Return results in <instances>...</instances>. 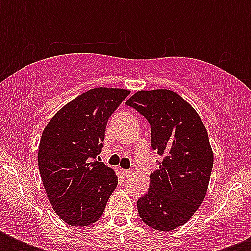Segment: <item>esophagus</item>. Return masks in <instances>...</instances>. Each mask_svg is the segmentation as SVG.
<instances>
[{
  "mask_svg": "<svg viewBox=\"0 0 251 251\" xmlns=\"http://www.w3.org/2000/svg\"><path fill=\"white\" fill-rule=\"evenodd\" d=\"M120 172H121V175L124 176V177H129V176L131 175V171H130V169H120Z\"/></svg>",
  "mask_w": 251,
  "mask_h": 251,
  "instance_id": "34e87169",
  "label": "esophagus"
}]
</instances>
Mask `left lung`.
Returning a JSON list of instances; mask_svg holds the SVG:
<instances>
[{
  "label": "left lung",
  "instance_id": "obj_1",
  "mask_svg": "<svg viewBox=\"0 0 251 251\" xmlns=\"http://www.w3.org/2000/svg\"><path fill=\"white\" fill-rule=\"evenodd\" d=\"M151 125L152 149L163 156L138 199L139 216L156 230H173L189 220L206 197L214 152L206 126L193 106L171 90L138 91L126 101Z\"/></svg>",
  "mask_w": 251,
  "mask_h": 251
}]
</instances>
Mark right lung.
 <instances>
[{
	"label": "right lung",
	"mask_w": 251,
	"mask_h": 251,
	"mask_svg": "<svg viewBox=\"0 0 251 251\" xmlns=\"http://www.w3.org/2000/svg\"><path fill=\"white\" fill-rule=\"evenodd\" d=\"M130 91L98 87L62 106L45 126L37 163L53 210L73 226L100 219L117 187L116 172L96 161L108 118Z\"/></svg>",
	"instance_id": "1"
}]
</instances>
